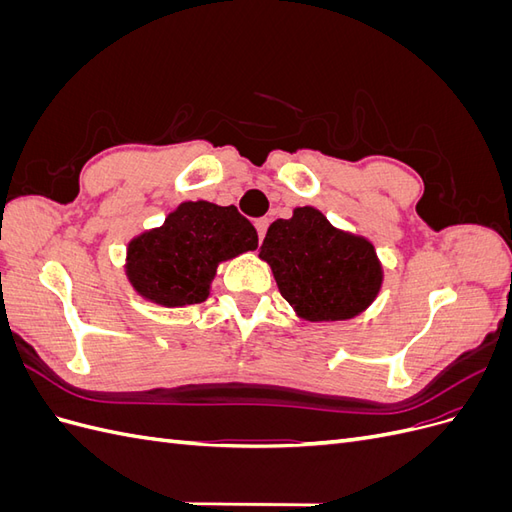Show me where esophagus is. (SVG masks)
I'll use <instances>...</instances> for the list:
<instances>
[{"label":"esophagus","mask_w":512,"mask_h":512,"mask_svg":"<svg viewBox=\"0 0 512 512\" xmlns=\"http://www.w3.org/2000/svg\"><path fill=\"white\" fill-rule=\"evenodd\" d=\"M254 224H256V230H258V239L262 241V239H265V235H267V228H269V218H258Z\"/></svg>","instance_id":"1"}]
</instances>
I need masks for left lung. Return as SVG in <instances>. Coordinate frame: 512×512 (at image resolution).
I'll list each match as a JSON object with an SVG mask.
<instances>
[{
	"label": "left lung",
	"instance_id": "1",
	"mask_svg": "<svg viewBox=\"0 0 512 512\" xmlns=\"http://www.w3.org/2000/svg\"><path fill=\"white\" fill-rule=\"evenodd\" d=\"M282 297L301 318L348 320L376 299L382 267L367 239L337 230L314 207L269 226L260 245Z\"/></svg>",
	"mask_w": 512,
	"mask_h": 512
}]
</instances>
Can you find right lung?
I'll list each match as a JSON object with an SVG mask.
<instances>
[{"label": "right lung", "instance_id": "right-lung-1", "mask_svg": "<svg viewBox=\"0 0 512 512\" xmlns=\"http://www.w3.org/2000/svg\"><path fill=\"white\" fill-rule=\"evenodd\" d=\"M258 232L235 205L181 203L160 228L128 245L126 273L141 297L183 307L203 303L222 260L256 250Z\"/></svg>", "mask_w": 512, "mask_h": 512}]
</instances>
